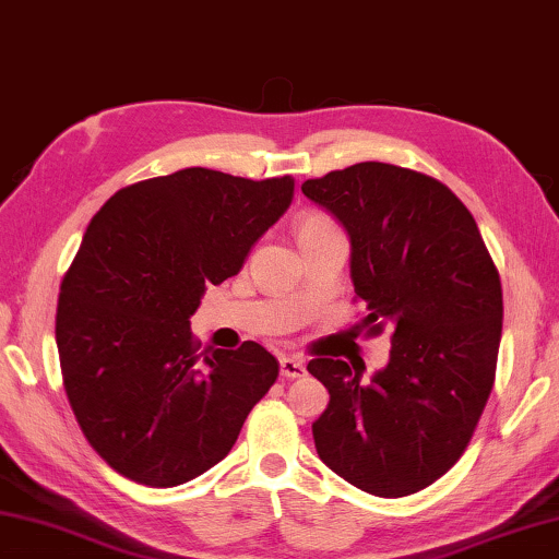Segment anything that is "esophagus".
<instances>
[{
    "instance_id": "esophagus-1",
    "label": "esophagus",
    "mask_w": 559,
    "mask_h": 559,
    "mask_svg": "<svg viewBox=\"0 0 559 559\" xmlns=\"http://www.w3.org/2000/svg\"><path fill=\"white\" fill-rule=\"evenodd\" d=\"M281 376L283 378H300L306 376V362L300 358H290V356H281Z\"/></svg>"
}]
</instances>
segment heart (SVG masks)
Returning a JSON list of instances; mask_svg holds the SVG:
<instances>
[{
  "label": "heart",
  "instance_id": "heart-1",
  "mask_svg": "<svg viewBox=\"0 0 559 559\" xmlns=\"http://www.w3.org/2000/svg\"><path fill=\"white\" fill-rule=\"evenodd\" d=\"M328 228H338V226H335L333 218H328V216H323V214H308V216L300 218L298 236L316 234V231H328Z\"/></svg>",
  "mask_w": 559,
  "mask_h": 559
}]
</instances>
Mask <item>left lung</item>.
<instances>
[{"instance_id":"left-lung-1","label":"left lung","mask_w":559,"mask_h":559,"mask_svg":"<svg viewBox=\"0 0 559 559\" xmlns=\"http://www.w3.org/2000/svg\"><path fill=\"white\" fill-rule=\"evenodd\" d=\"M304 193L350 236V278L366 335L393 328L391 360L362 383L338 358H313L331 403L313 423L316 450L343 480L405 498L445 475L477 428L502 335L500 273L471 211L413 168L362 162Z\"/></svg>"}]
</instances>
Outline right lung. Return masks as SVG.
Wrapping results in <instances>:
<instances>
[{"instance_id":"obj_1","label":"right lung","mask_w":559,"mask_h":559,"mask_svg":"<svg viewBox=\"0 0 559 559\" xmlns=\"http://www.w3.org/2000/svg\"><path fill=\"white\" fill-rule=\"evenodd\" d=\"M290 199V176L193 166L119 189L92 218L61 281L57 348L79 428L119 475L148 487L203 475L276 383L263 345L199 350L189 318Z\"/></svg>"}]
</instances>
